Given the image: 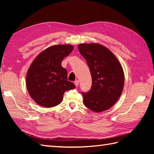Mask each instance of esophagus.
Instances as JSON below:
<instances>
[{"mask_svg":"<svg viewBox=\"0 0 154 154\" xmlns=\"http://www.w3.org/2000/svg\"><path fill=\"white\" fill-rule=\"evenodd\" d=\"M74 83H75V86H78L79 85V81L78 80H75V82H74Z\"/></svg>","mask_w":154,"mask_h":154,"instance_id":"esophagus-1","label":"esophagus"}]
</instances>
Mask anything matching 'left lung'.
Returning <instances> with one entry per match:
<instances>
[{"label":"left lung","instance_id":"left-lung-1","mask_svg":"<svg viewBox=\"0 0 154 154\" xmlns=\"http://www.w3.org/2000/svg\"><path fill=\"white\" fill-rule=\"evenodd\" d=\"M78 48L85 59L92 77V86L82 92L84 104L96 112L108 110L122 94L124 75L122 65L109 49L99 44H81Z\"/></svg>","mask_w":154,"mask_h":154}]
</instances>
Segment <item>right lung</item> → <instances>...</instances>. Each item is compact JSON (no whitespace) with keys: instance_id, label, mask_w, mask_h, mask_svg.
<instances>
[{"instance_id":"add662e5","label":"right lung","mask_w":154,"mask_h":154,"mask_svg":"<svg viewBox=\"0 0 154 154\" xmlns=\"http://www.w3.org/2000/svg\"><path fill=\"white\" fill-rule=\"evenodd\" d=\"M71 45H55L45 49L32 62L26 75V87L30 97L39 105L50 108L63 100L65 91L75 85L67 80V71L61 61L69 54Z\"/></svg>"}]
</instances>
